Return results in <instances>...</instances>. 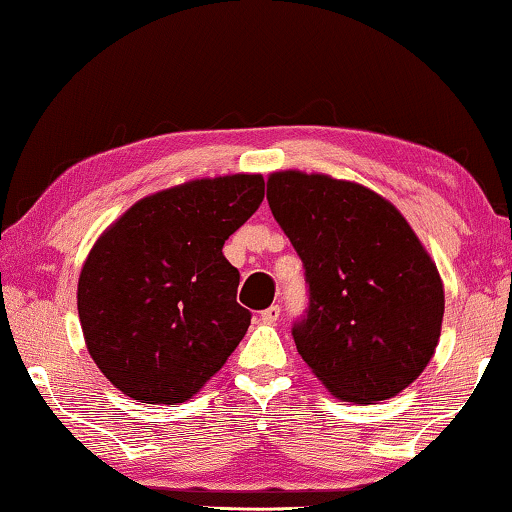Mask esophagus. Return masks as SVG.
<instances>
[{
    "label": "esophagus",
    "mask_w": 512,
    "mask_h": 512,
    "mask_svg": "<svg viewBox=\"0 0 512 512\" xmlns=\"http://www.w3.org/2000/svg\"><path fill=\"white\" fill-rule=\"evenodd\" d=\"M278 317H280V305H271V308L262 310V315H259L262 324H276Z\"/></svg>",
    "instance_id": "obj_1"
}]
</instances>
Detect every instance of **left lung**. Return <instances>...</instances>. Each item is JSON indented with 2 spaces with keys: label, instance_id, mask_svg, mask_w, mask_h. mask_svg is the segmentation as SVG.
I'll use <instances>...</instances> for the list:
<instances>
[{
  "label": "left lung",
  "instance_id": "left-lung-1",
  "mask_svg": "<svg viewBox=\"0 0 512 512\" xmlns=\"http://www.w3.org/2000/svg\"><path fill=\"white\" fill-rule=\"evenodd\" d=\"M266 200L305 269L308 308L292 326L303 361L340 400L398 395L430 363L444 319L437 266L407 220L324 174H271Z\"/></svg>",
  "mask_w": 512,
  "mask_h": 512
}]
</instances>
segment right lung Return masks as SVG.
Here are the masks:
<instances>
[{
	"label": "right lung",
	"mask_w": 512,
	"mask_h": 512,
	"mask_svg": "<svg viewBox=\"0 0 512 512\" xmlns=\"http://www.w3.org/2000/svg\"><path fill=\"white\" fill-rule=\"evenodd\" d=\"M264 200L259 174L197 179L133 204L78 282L87 349L121 393L177 404L223 368L250 326L223 246Z\"/></svg>",
	"instance_id": "obj_1"
}]
</instances>
